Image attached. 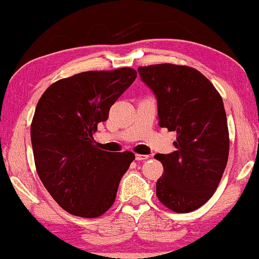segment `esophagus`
Here are the masks:
<instances>
[{"instance_id":"esophagus-1","label":"esophagus","mask_w":259,"mask_h":259,"mask_svg":"<svg viewBox=\"0 0 259 259\" xmlns=\"http://www.w3.org/2000/svg\"><path fill=\"white\" fill-rule=\"evenodd\" d=\"M135 159L138 160V161L147 160V159H148V155H146V154H136V155H135Z\"/></svg>"}]
</instances>
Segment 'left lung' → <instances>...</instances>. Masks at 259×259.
Instances as JSON below:
<instances>
[{"label":"left lung","mask_w":259,"mask_h":259,"mask_svg":"<svg viewBox=\"0 0 259 259\" xmlns=\"http://www.w3.org/2000/svg\"><path fill=\"white\" fill-rule=\"evenodd\" d=\"M138 71L157 99L159 125L177 133L176 151L154 155L164 166L157 181V197L175 212H191L212 197L228 161L222 98L192 67L161 64Z\"/></svg>","instance_id":"obj_1"}]
</instances>
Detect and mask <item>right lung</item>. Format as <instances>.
Returning a JSON list of instances; mask_svg holds the SVG:
<instances>
[{
  "label": "right lung",
  "mask_w": 259,
  "mask_h": 259,
  "mask_svg": "<svg viewBox=\"0 0 259 259\" xmlns=\"http://www.w3.org/2000/svg\"><path fill=\"white\" fill-rule=\"evenodd\" d=\"M135 78L129 67L77 73L52 84L36 106L31 143L37 174L68 213L94 219L114 202L135 155L99 149L93 133Z\"/></svg>",
  "instance_id": "right-lung-1"
}]
</instances>
